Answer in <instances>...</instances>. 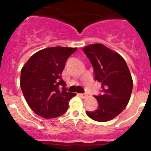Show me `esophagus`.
<instances>
[{
	"label": "esophagus",
	"mask_w": 151,
	"mask_h": 151,
	"mask_svg": "<svg viewBox=\"0 0 151 151\" xmlns=\"http://www.w3.org/2000/svg\"><path fill=\"white\" fill-rule=\"evenodd\" d=\"M78 96L81 97H82V98H85V97H86V94H78Z\"/></svg>",
	"instance_id": "1"
}]
</instances>
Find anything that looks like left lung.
<instances>
[{
    "label": "left lung",
    "mask_w": 151,
    "mask_h": 151,
    "mask_svg": "<svg viewBox=\"0 0 151 151\" xmlns=\"http://www.w3.org/2000/svg\"><path fill=\"white\" fill-rule=\"evenodd\" d=\"M83 51L94 68V80L101 83V94L94 96L98 106L86 111L91 119L107 122L126 107L133 88V81L125 60L118 53L101 44L88 45Z\"/></svg>",
    "instance_id": "obj_1"
}]
</instances>
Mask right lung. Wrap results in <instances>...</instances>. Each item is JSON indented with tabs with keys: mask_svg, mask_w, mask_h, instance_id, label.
<instances>
[{
	"mask_svg": "<svg viewBox=\"0 0 151 151\" xmlns=\"http://www.w3.org/2000/svg\"><path fill=\"white\" fill-rule=\"evenodd\" d=\"M76 47H54L33 54L21 70L20 87L26 102L39 116L56 118L66 113L76 94L66 91L61 74ZM60 85L63 86L59 89Z\"/></svg>",
	"mask_w": 151,
	"mask_h": 151,
	"instance_id": "add662e5",
	"label": "right lung"
}]
</instances>
